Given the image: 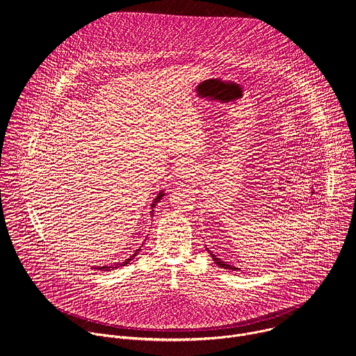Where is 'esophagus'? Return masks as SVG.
<instances>
[{"label": "esophagus", "instance_id": "1", "mask_svg": "<svg viewBox=\"0 0 356 356\" xmlns=\"http://www.w3.org/2000/svg\"><path fill=\"white\" fill-rule=\"evenodd\" d=\"M175 170L181 178H186L188 175H191V165L188 163H179Z\"/></svg>", "mask_w": 356, "mask_h": 356}]
</instances>
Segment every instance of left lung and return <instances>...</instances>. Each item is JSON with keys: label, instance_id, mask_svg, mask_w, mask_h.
<instances>
[{"label": "left lung", "instance_id": "1", "mask_svg": "<svg viewBox=\"0 0 356 356\" xmlns=\"http://www.w3.org/2000/svg\"><path fill=\"white\" fill-rule=\"evenodd\" d=\"M207 251H208V248H207ZM208 254H211V257H212V260L219 266V267H222V268H225V270H233V271H237L238 270V267H236V266H230L229 263H226V261H223V260H220L219 257H216L215 254H212L211 251H208Z\"/></svg>", "mask_w": 356, "mask_h": 356}]
</instances>
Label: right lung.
Wrapping results in <instances>:
<instances>
[{"label": "right lung", "mask_w": 356, "mask_h": 356, "mask_svg": "<svg viewBox=\"0 0 356 356\" xmlns=\"http://www.w3.org/2000/svg\"><path fill=\"white\" fill-rule=\"evenodd\" d=\"M163 192H159V195L156 196V199L153 200L152 207H151V215H153V211H154V207H156V204L159 203L161 199H163ZM140 252V250H137L136 251V254H133V256H130V259H126L123 263H120V264H115V266H102V267H99V270H102V271H108V270H112V268H116V267H122V266H126L127 263H130V260L131 259H134L136 256H137V254Z\"/></svg>", "instance_id": "1"}]
</instances>
